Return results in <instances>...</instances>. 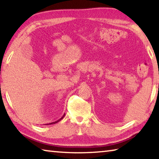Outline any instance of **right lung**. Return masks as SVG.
I'll return each instance as SVG.
<instances>
[{
  "label": "right lung",
  "instance_id": "add662e5",
  "mask_svg": "<svg viewBox=\"0 0 159 159\" xmlns=\"http://www.w3.org/2000/svg\"><path fill=\"white\" fill-rule=\"evenodd\" d=\"M64 115H65V114H64L63 116H62V117H61V118H60V119H59V120H56V121H55V122H52V123H48V124H46V125H50V124H55V123H57V122H59V121H60V120H61V119H62V118H64Z\"/></svg>",
  "mask_w": 159,
  "mask_h": 159
}]
</instances>
